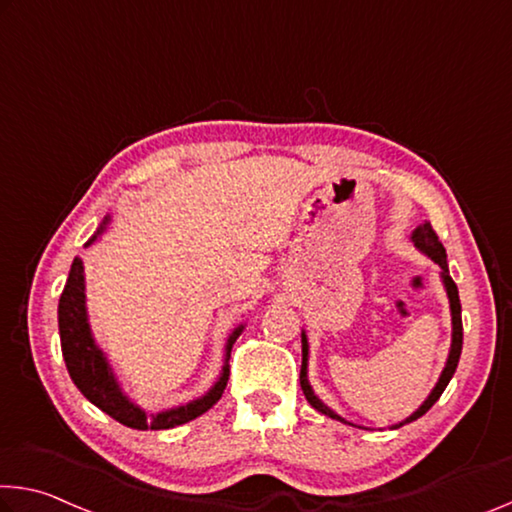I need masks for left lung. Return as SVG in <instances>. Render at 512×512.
<instances>
[{"label": "left lung", "instance_id": "obj_1", "mask_svg": "<svg viewBox=\"0 0 512 512\" xmlns=\"http://www.w3.org/2000/svg\"><path fill=\"white\" fill-rule=\"evenodd\" d=\"M412 243H415V248H419L421 253L428 255L433 259V262L440 266L442 269V282H444V289H446V296H449V303H451V323H453V332H451V351H449V358H446V364H444V371L440 380H437V385L433 387V392L428 394V399L419 405V408L412 412V415L401 421V424H396L394 428H399L403 424H410V421L419 419L421 415H426L428 410L433 408V403L440 399L442 392L446 389V385H449V380L453 378V373H456V367H458V360H460V351H462V316H460V296H458V287L456 282L451 280L449 275V264H446V250L442 246L440 237H437L433 225L431 223H421L415 232H412ZM300 342H303V364H300V387H303V394L307 403L312 405L314 410H319L321 415H326L330 419H337V421H344V424H348L346 419H342L337 415V412H332L326 403H323L319 396L314 394V389L310 385V380H307V358H310V344H307V335L305 332H300Z\"/></svg>", "mask_w": 512, "mask_h": 512}]
</instances>
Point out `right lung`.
Here are the masks:
<instances>
[{"label":"right lung","mask_w":512,"mask_h":512,"mask_svg":"<svg viewBox=\"0 0 512 512\" xmlns=\"http://www.w3.org/2000/svg\"><path fill=\"white\" fill-rule=\"evenodd\" d=\"M107 223L109 216L104 218L100 227H97L93 237L86 241V246H91V243L100 237ZM84 291V262H81V257H75V262L70 266L68 282L66 287H63V294L59 300V335L63 360H66L72 383L77 385L79 392L93 405H97L102 412H107L109 417L120 421L123 426L136 428V431H148V428L150 431H166V428L182 426L186 421L200 417L202 412H207L218 399H221L227 378H230V364H227V360H230L232 344L237 342L243 326L234 328L232 335L227 337L221 378L216 380V385L209 389L205 396H200V399L186 405H180V408H170L159 412V415H148V412L141 410L139 405H134L123 394V389H120L116 376H113L107 358H104V353L97 348L91 326H88Z\"/></svg>","instance_id":"1"}]
</instances>
